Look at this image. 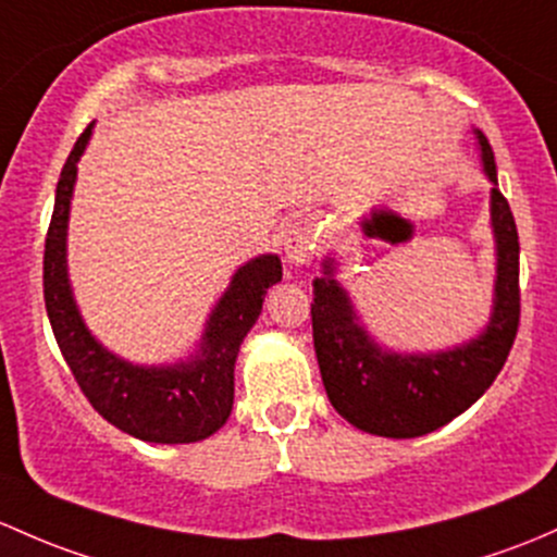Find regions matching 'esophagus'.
I'll return each mask as SVG.
<instances>
[{
    "mask_svg": "<svg viewBox=\"0 0 557 557\" xmlns=\"http://www.w3.org/2000/svg\"><path fill=\"white\" fill-rule=\"evenodd\" d=\"M320 226L314 219H296L294 224H288V230L283 234V248H285V259L288 263H309L318 256L320 250Z\"/></svg>",
    "mask_w": 557,
    "mask_h": 557,
    "instance_id": "obj_1",
    "label": "esophagus"
}]
</instances>
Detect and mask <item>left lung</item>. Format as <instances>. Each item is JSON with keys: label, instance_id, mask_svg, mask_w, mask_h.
Masks as SVG:
<instances>
[{"label": "left lung", "instance_id": "8db88e82", "mask_svg": "<svg viewBox=\"0 0 557 557\" xmlns=\"http://www.w3.org/2000/svg\"><path fill=\"white\" fill-rule=\"evenodd\" d=\"M491 189L496 237L494 312L478 338L435 355L382 349L357 323L347 290L333 280V259L312 283V336L331 406L357 430L382 437H419L448 424L494 384L507 362L520 323V243L510 202L496 186L488 140L475 131Z\"/></svg>", "mask_w": 557, "mask_h": 557}]
</instances>
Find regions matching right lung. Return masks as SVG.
<instances>
[{
  "instance_id": "obj_1",
  "label": "right lung",
  "mask_w": 557,
  "mask_h": 557,
  "mask_svg": "<svg viewBox=\"0 0 557 557\" xmlns=\"http://www.w3.org/2000/svg\"><path fill=\"white\" fill-rule=\"evenodd\" d=\"M92 122L74 144L55 189L45 239V307L63 360L79 389L109 424L146 443H197L226 424L234 403V362L243 338L261 314L267 290L283 280L277 256H259L237 269L210 314L200 352L175 366L144 368L120 360L96 342L74 304L66 272V226L77 162Z\"/></svg>"
}]
</instances>
